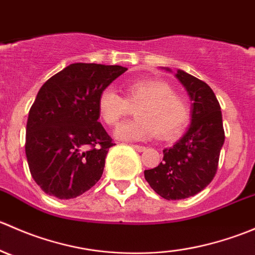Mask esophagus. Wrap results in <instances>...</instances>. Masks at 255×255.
<instances>
[{
    "label": "esophagus",
    "instance_id": "esophagus-1",
    "mask_svg": "<svg viewBox=\"0 0 255 255\" xmlns=\"http://www.w3.org/2000/svg\"><path fill=\"white\" fill-rule=\"evenodd\" d=\"M132 148L135 149V150H137V151H144V150H145V146L137 145V144H132Z\"/></svg>",
    "mask_w": 255,
    "mask_h": 255
}]
</instances>
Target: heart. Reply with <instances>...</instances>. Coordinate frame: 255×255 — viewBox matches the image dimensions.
<instances>
[{
	"label": "heart",
	"instance_id": "1",
	"mask_svg": "<svg viewBox=\"0 0 255 255\" xmlns=\"http://www.w3.org/2000/svg\"><path fill=\"white\" fill-rule=\"evenodd\" d=\"M125 97L111 87L102 90L97 100L100 117L107 126H117L134 107L135 118L122 123L116 130L118 138L145 140L155 134L159 139L177 137L189 122L187 102L161 80H133L125 85Z\"/></svg>",
	"mask_w": 255,
	"mask_h": 255
}]
</instances>
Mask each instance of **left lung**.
I'll return each mask as SVG.
<instances>
[{
    "label": "left lung",
    "mask_w": 255,
    "mask_h": 255,
    "mask_svg": "<svg viewBox=\"0 0 255 255\" xmlns=\"http://www.w3.org/2000/svg\"><path fill=\"white\" fill-rule=\"evenodd\" d=\"M176 78L192 101L191 126L175 145L164 149L163 161L144 171L151 189L165 200H181L199 194L217 173L225 143L221 106L212 89L182 70Z\"/></svg>",
    "instance_id": "8db88e82"
}]
</instances>
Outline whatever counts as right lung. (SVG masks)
Instances as JSON below:
<instances>
[{"mask_svg":"<svg viewBox=\"0 0 255 255\" xmlns=\"http://www.w3.org/2000/svg\"><path fill=\"white\" fill-rule=\"evenodd\" d=\"M126 70L70 64L40 87L28 115L25 155L30 175L47 195L74 199L101 179L115 143L97 121V100Z\"/></svg>","mask_w":255,"mask_h":255,"instance_id":"1","label":"right lung"}]
</instances>
